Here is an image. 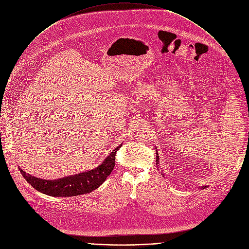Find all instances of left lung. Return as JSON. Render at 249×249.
Here are the masks:
<instances>
[{
  "label": "left lung",
  "mask_w": 249,
  "mask_h": 249,
  "mask_svg": "<svg viewBox=\"0 0 249 249\" xmlns=\"http://www.w3.org/2000/svg\"><path fill=\"white\" fill-rule=\"evenodd\" d=\"M156 151H157V160H156V161H157V165H158V167H159V164H160V158H159V156H158V155H159V154H158V150H156ZM159 168H160V167H159ZM160 171L161 172V175L164 177L163 172H162L160 169ZM207 187H208V186H201V187H199V188H201V189H206Z\"/></svg>",
  "instance_id": "8db88e82"
}]
</instances>
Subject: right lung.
Returning <instances> with one entry per match:
<instances>
[{"label": "right lung", "instance_id": "obj_1", "mask_svg": "<svg viewBox=\"0 0 249 249\" xmlns=\"http://www.w3.org/2000/svg\"><path fill=\"white\" fill-rule=\"evenodd\" d=\"M123 143L115 148L107 158L95 168L62 178L47 180L32 176L21 168L20 173L24 179L37 191L52 197H72L90 193L98 188L107 178L115 165V155Z\"/></svg>", "mask_w": 249, "mask_h": 249}]
</instances>
